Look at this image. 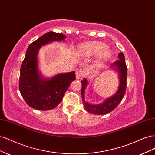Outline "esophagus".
<instances>
[{"instance_id": "esophagus-1", "label": "esophagus", "mask_w": 155, "mask_h": 155, "mask_svg": "<svg viewBox=\"0 0 155 155\" xmlns=\"http://www.w3.org/2000/svg\"><path fill=\"white\" fill-rule=\"evenodd\" d=\"M85 75V71L82 69L78 70L76 72V77L77 79H81Z\"/></svg>"}]
</instances>
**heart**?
<instances>
[{"mask_svg":"<svg viewBox=\"0 0 155 155\" xmlns=\"http://www.w3.org/2000/svg\"><path fill=\"white\" fill-rule=\"evenodd\" d=\"M81 52L86 56H93L100 54V61H104L109 59L110 56V51L107 49V46L100 42H88L83 45L81 47Z\"/></svg>","mask_w":155,"mask_h":155,"instance_id":"b5f03b06","label":"heart"}]
</instances>
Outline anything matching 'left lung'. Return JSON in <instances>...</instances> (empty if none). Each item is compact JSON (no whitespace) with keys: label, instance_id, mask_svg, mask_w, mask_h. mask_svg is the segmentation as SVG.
I'll use <instances>...</instances> for the list:
<instances>
[{"label":"left lung","instance_id":"left-lung-1","mask_svg":"<svg viewBox=\"0 0 155 155\" xmlns=\"http://www.w3.org/2000/svg\"><path fill=\"white\" fill-rule=\"evenodd\" d=\"M119 59L110 65L111 68H116L118 72L120 85L118 91L114 95L107 98L101 104L92 105L85 100V91L88 85V81L85 78L81 81L82 87L81 95L82 97L84 109L89 113L96 115H103L109 113L115 109L122 100L125 95L127 87V68L126 66L125 57L123 53L118 54Z\"/></svg>","mask_w":155,"mask_h":155}]
</instances>
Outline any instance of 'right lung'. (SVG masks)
Instances as JSON below:
<instances>
[{
	"label": "right lung",
	"instance_id": "add662e5",
	"mask_svg": "<svg viewBox=\"0 0 155 155\" xmlns=\"http://www.w3.org/2000/svg\"><path fill=\"white\" fill-rule=\"evenodd\" d=\"M66 39L63 34L50 31L31 43L26 50L20 70L19 91L26 104L34 109L48 110L61 102L70 83L76 79L74 71L59 74L47 79L38 70L37 55L42 46Z\"/></svg>",
	"mask_w": 155,
	"mask_h": 155
}]
</instances>
